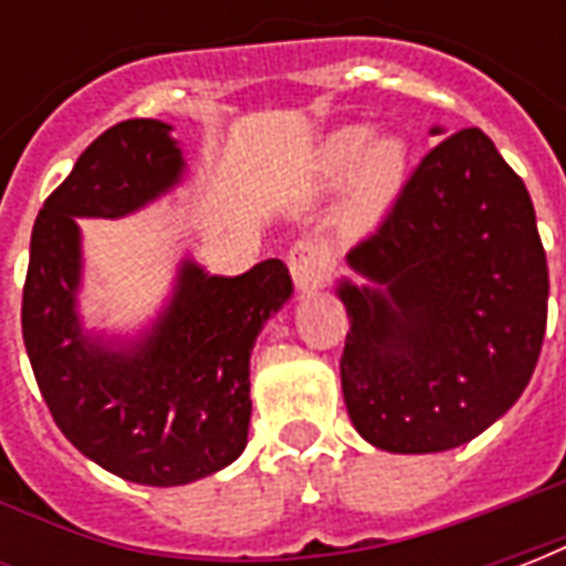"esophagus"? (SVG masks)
I'll list each match as a JSON object with an SVG mask.
<instances>
[{"instance_id":"esophagus-1","label":"esophagus","mask_w":566,"mask_h":566,"mask_svg":"<svg viewBox=\"0 0 566 566\" xmlns=\"http://www.w3.org/2000/svg\"><path fill=\"white\" fill-rule=\"evenodd\" d=\"M287 266L300 291H315L327 275V251L312 239H300L287 254Z\"/></svg>"}]
</instances>
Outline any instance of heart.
<instances>
[{
    "instance_id": "heart-1",
    "label": "heart",
    "mask_w": 566,
    "mask_h": 566,
    "mask_svg": "<svg viewBox=\"0 0 566 566\" xmlns=\"http://www.w3.org/2000/svg\"><path fill=\"white\" fill-rule=\"evenodd\" d=\"M409 169V145L400 133H376L367 124H345L327 133L312 157L318 187L345 185L343 227L360 233L379 221L400 193Z\"/></svg>"
}]
</instances>
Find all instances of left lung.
<instances>
[{"label": "left lung", "instance_id": "left-lung-1", "mask_svg": "<svg viewBox=\"0 0 566 566\" xmlns=\"http://www.w3.org/2000/svg\"><path fill=\"white\" fill-rule=\"evenodd\" d=\"M345 260L339 373L369 446L449 451L510 412L546 336L548 266L531 193L482 129L439 142Z\"/></svg>", "mask_w": 566, "mask_h": 566}]
</instances>
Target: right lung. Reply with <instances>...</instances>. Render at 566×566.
Wrapping results in <instances>:
<instances>
[{
	"label": "right lung",
	"mask_w": 566,
	"mask_h": 566,
	"mask_svg": "<svg viewBox=\"0 0 566 566\" xmlns=\"http://www.w3.org/2000/svg\"><path fill=\"white\" fill-rule=\"evenodd\" d=\"M185 169L169 124L124 120L81 154L32 227L23 343L44 403L84 458L136 485H187L245 451L251 352L294 294L282 260L211 275L187 254L136 336L84 327L78 218L136 214L172 193Z\"/></svg>",
	"instance_id": "1"
}]
</instances>
